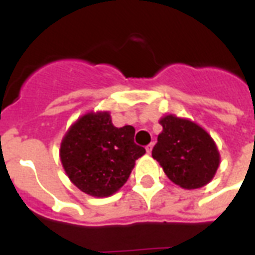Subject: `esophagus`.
Here are the masks:
<instances>
[{
    "label": "esophagus",
    "mask_w": 255,
    "mask_h": 255,
    "mask_svg": "<svg viewBox=\"0 0 255 255\" xmlns=\"http://www.w3.org/2000/svg\"><path fill=\"white\" fill-rule=\"evenodd\" d=\"M152 149H153V142H150L149 145L146 146V152H148V153H150V152H152Z\"/></svg>",
    "instance_id": "esophagus-1"
}]
</instances>
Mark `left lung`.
I'll return each instance as SVG.
<instances>
[{
    "label": "left lung",
    "instance_id": "left-lung-1",
    "mask_svg": "<svg viewBox=\"0 0 255 255\" xmlns=\"http://www.w3.org/2000/svg\"><path fill=\"white\" fill-rule=\"evenodd\" d=\"M159 124L163 130L152 157L168 179L186 190L208 185L220 166V153L211 134L194 121L174 114L161 117Z\"/></svg>",
    "mask_w": 255,
    "mask_h": 255
}]
</instances>
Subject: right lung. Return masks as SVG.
<instances>
[{"label":"right lung","mask_w":255,"mask_h":255,"mask_svg":"<svg viewBox=\"0 0 255 255\" xmlns=\"http://www.w3.org/2000/svg\"><path fill=\"white\" fill-rule=\"evenodd\" d=\"M135 130L115 128L109 111H89L70 125L61 141L59 159L74 186L88 196H113L129 179L145 153L134 144Z\"/></svg>","instance_id":"right-lung-1"}]
</instances>
